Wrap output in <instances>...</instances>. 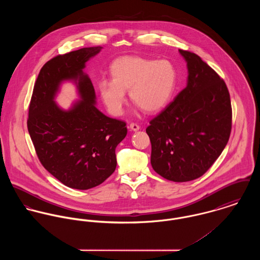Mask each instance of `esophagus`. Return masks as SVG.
Masks as SVG:
<instances>
[{
	"label": "esophagus",
	"mask_w": 260,
	"mask_h": 260,
	"mask_svg": "<svg viewBox=\"0 0 260 260\" xmlns=\"http://www.w3.org/2000/svg\"><path fill=\"white\" fill-rule=\"evenodd\" d=\"M129 127H130V129L133 130V131H138V130L140 129V126H139L137 123H134V122H132V123L129 125Z\"/></svg>",
	"instance_id": "obj_1"
}]
</instances>
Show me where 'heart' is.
<instances>
[{
    "instance_id": "1",
    "label": "heart",
    "mask_w": 260,
    "mask_h": 260,
    "mask_svg": "<svg viewBox=\"0 0 260 260\" xmlns=\"http://www.w3.org/2000/svg\"><path fill=\"white\" fill-rule=\"evenodd\" d=\"M110 73L112 81L101 80L98 91L114 116L123 113L128 90L131 100L143 111L161 110L171 100L178 81L175 65L166 59L123 57L112 64Z\"/></svg>"
}]
</instances>
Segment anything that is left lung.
<instances>
[{"instance_id":"1","label":"left lung","mask_w":260,"mask_h":260,"mask_svg":"<svg viewBox=\"0 0 260 260\" xmlns=\"http://www.w3.org/2000/svg\"><path fill=\"white\" fill-rule=\"evenodd\" d=\"M185 58V88L146 128L151 165L174 182L202 176L225 148L232 126L230 95L222 78L201 58L179 50Z\"/></svg>"}]
</instances>
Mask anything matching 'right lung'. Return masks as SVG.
<instances>
[{
  "label": "right lung",
  "mask_w": 260,
  "mask_h": 260,
  "mask_svg": "<svg viewBox=\"0 0 260 260\" xmlns=\"http://www.w3.org/2000/svg\"><path fill=\"white\" fill-rule=\"evenodd\" d=\"M101 48H83L49 60L38 75L29 106L28 131L41 164L64 185L80 190L100 185L115 171V149L127 135L126 122L95 107L93 84L83 73L85 63ZM67 78L79 81L82 101L63 112L53 96Z\"/></svg>",
  "instance_id": "right-lung-1"
}]
</instances>
